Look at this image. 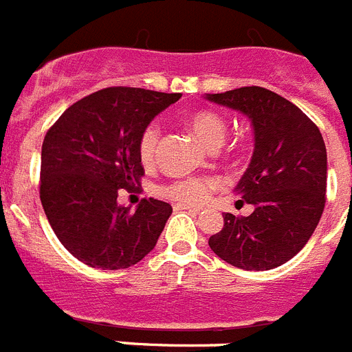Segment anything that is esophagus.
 I'll return each mask as SVG.
<instances>
[{
  "instance_id": "esophagus-1",
  "label": "esophagus",
  "mask_w": 352,
  "mask_h": 352,
  "mask_svg": "<svg viewBox=\"0 0 352 352\" xmlns=\"http://www.w3.org/2000/svg\"><path fill=\"white\" fill-rule=\"evenodd\" d=\"M176 210H188V211H194V213H199V211H203V208L199 206H192V204H174Z\"/></svg>"
}]
</instances>
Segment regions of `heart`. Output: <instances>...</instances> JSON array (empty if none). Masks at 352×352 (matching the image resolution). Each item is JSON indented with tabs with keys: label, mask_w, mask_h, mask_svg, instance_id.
<instances>
[{
	"label": "heart",
	"mask_w": 352,
	"mask_h": 352,
	"mask_svg": "<svg viewBox=\"0 0 352 352\" xmlns=\"http://www.w3.org/2000/svg\"><path fill=\"white\" fill-rule=\"evenodd\" d=\"M186 125L190 126L192 132L210 148H217L226 139L227 123L214 111H206V109L194 111L186 116ZM158 144H160V126L157 123H148L141 132L138 146L139 158L144 166H151L157 160ZM217 186H219V182L213 176H186V178L166 183L160 192L176 203L199 204L203 203Z\"/></svg>",
	"instance_id": "b5f03b06"
}]
</instances>
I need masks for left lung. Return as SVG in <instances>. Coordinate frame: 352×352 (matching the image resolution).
Returning a JSON list of instances; mask_svg holds the SVG:
<instances>
[{"instance_id":"1","label":"left lung","mask_w":352,"mask_h":352,"mask_svg":"<svg viewBox=\"0 0 352 352\" xmlns=\"http://www.w3.org/2000/svg\"><path fill=\"white\" fill-rule=\"evenodd\" d=\"M254 125V155L236 192L256 210L223 214L211 250L236 268L273 270L307 245L326 203V146L317 125L284 96L261 86L208 95ZM241 201V203H243Z\"/></svg>"}]
</instances>
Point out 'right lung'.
Returning <instances> with one entry per match:
<instances>
[{
    "label": "right lung",
    "instance_id": "add662e5",
    "mask_svg": "<svg viewBox=\"0 0 352 352\" xmlns=\"http://www.w3.org/2000/svg\"><path fill=\"white\" fill-rule=\"evenodd\" d=\"M179 98L182 93L105 88L70 105L47 130L40 201L54 234L80 263L123 270L155 248L170 204L149 197L130 210L118 206V195L139 192L141 132Z\"/></svg>",
    "mask_w": 352,
    "mask_h": 352
}]
</instances>
